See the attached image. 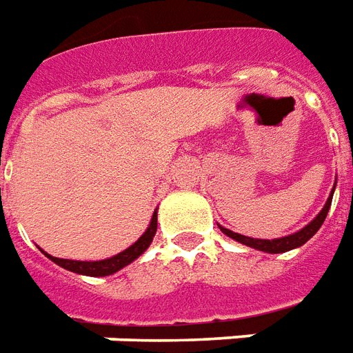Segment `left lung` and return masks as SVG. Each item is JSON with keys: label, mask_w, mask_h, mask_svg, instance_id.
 I'll use <instances>...</instances> for the list:
<instances>
[{"label": "left lung", "mask_w": 353, "mask_h": 353, "mask_svg": "<svg viewBox=\"0 0 353 353\" xmlns=\"http://www.w3.org/2000/svg\"><path fill=\"white\" fill-rule=\"evenodd\" d=\"M333 190H335V188H333ZM331 199H333V192H331L330 199H327V203H325V206L322 208V212L312 219L311 223L307 225V227H303L301 230H298V232L290 234V236L275 238V240H256V238L243 236V234L232 232V230L229 229H223V227H219V229L223 230V234H227V236L232 238V240H236V242L243 243V245H249V248L259 249V251H266V253H285V251H290V249L303 245L307 240H311V238L316 234V230L322 227L325 216H327V212H330Z\"/></svg>", "instance_id": "1"}]
</instances>
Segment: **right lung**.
I'll list each match as a JSON object with an SVG mask.
<instances>
[{
  "instance_id": "add662e5",
  "label": "right lung",
  "mask_w": 353,
  "mask_h": 353,
  "mask_svg": "<svg viewBox=\"0 0 353 353\" xmlns=\"http://www.w3.org/2000/svg\"><path fill=\"white\" fill-rule=\"evenodd\" d=\"M156 227H158V214H152V219H150V225L148 229L145 230L139 240H137L134 245H130L128 249H124L123 253L111 256V259H105V261H94V262H81V261H68V259H57V256H52L44 253V255L54 261L55 264H59L61 268H65L68 272H74V274L81 275H91V277H104V275H111L119 272L121 268L128 266L130 262H134L137 256L141 255L143 251L150 245L152 238L156 234Z\"/></svg>"
}]
</instances>
